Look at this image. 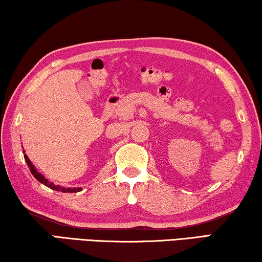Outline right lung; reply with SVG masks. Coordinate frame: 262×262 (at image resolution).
I'll return each instance as SVG.
<instances>
[{"mask_svg": "<svg viewBox=\"0 0 262 262\" xmlns=\"http://www.w3.org/2000/svg\"><path fill=\"white\" fill-rule=\"evenodd\" d=\"M23 154H24V159L25 161H27V164L29 166L30 170H31V174L33 175L34 178H36L38 181H39L40 183L44 184V186L51 188V189H53L55 191H62V192H78V191H81L82 190V188H65V187H61V186H58V184H54L53 182H51L47 180L44 175H42L41 173H39V171L37 170L36 167L33 166V164L31 161H30L29 157L25 154V151H23Z\"/></svg>", "mask_w": 262, "mask_h": 262, "instance_id": "1", "label": "right lung"}]
</instances>
